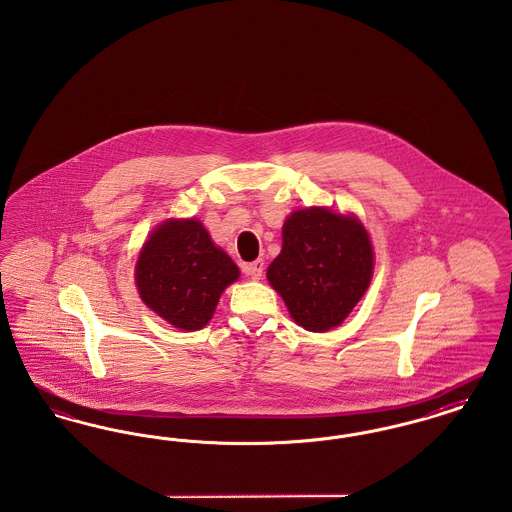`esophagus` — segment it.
Listing matches in <instances>:
<instances>
[{"instance_id":"esophagus-1","label":"esophagus","mask_w":512,"mask_h":512,"mask_svg":"<svg viewBox=\"0 0 512 512\" xmlns=\"http://www.w3.org/2000/svg\"><path fill=\"white\" fill-rule=\"evenodd\" d=\"M263 268H265L263 259H257V261H253V263H247V265H244V272L247 276H251L253 280H259V278L263 276Z\"/></svg>"}]
</instances>
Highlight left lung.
Wrapping results in <instances>:
<instances>
[{
	"label": "left lung",
	"instance_id": "obj_1",
	"mask_svg": "<svg viewBox=\"0 0 512 512\" xmlns=\"http://www.w3.org/2000/svg\"><path fill=\"white\" fill-rule=\"evenodd\" d=\"M374 253L363 222L326 207L293 211L282 228V251L268 282L293 320L309 332L340 326L365 295Z\"/></svg>",
	"mask_w": 512,
	"mask_h": 512
}]
</instances>
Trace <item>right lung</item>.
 I'll return each mask as SVG.
<instances>
[{"label": "right lung", "mask_w": 512, "mask_h": 512, "mask_svg": "<svg viewBox=\"0 0 512 512\" xmlns=\"http://www.w3.org/2000/svg\"><path fill=\"white\" fill-rule=\"evenodd\" d=\"M238 276V265L197 219L165 220L149 234L136 263L142 301L186 332L201 330L213 318L220 293Z\"/></svg>", "instance_id": "right-lung-1"}]
</instances>
